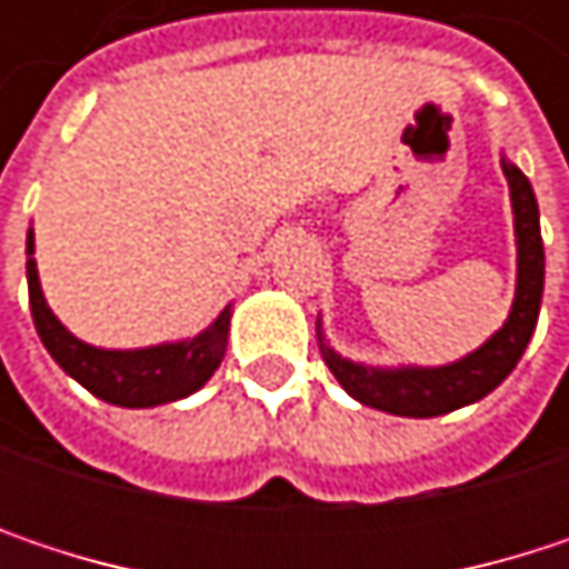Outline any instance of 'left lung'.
<instances>
[{
    "mask_svg": "<svg viewBox=\"0 0 569 569\" xmlns=\"http://www.w3.org/2000/svg\"><path fill=\"white\" fill-rule=\"evenodd\" d=\"M501 171L511 187L513 243H517V286L505 326L491 339H485L475 352L448 366H366L339 356L326 342L322 319H316L319 352L329 372L336 376V382L356 401L401 418H435L481 401L520 362L540 316L543 240H540V210L530 180L508 158H501Z\"/></svg>",
    "mask_w": 569,
    "mask_h": 569,
    "instance_id": "8db88e82",
    "label": "left lung"
}]
</instances>
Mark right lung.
<instances>
[{
    "label": "right lung",
    "mask_w": 569,
    "mask_h": 569,
    "mask_svg": "<svg viewBox=\"0 0 569 569\" xmlns=\"http://www.w3.org/2000/svg\"><path fill=\"white\" fill-rule=\"evenodd\" d=\"M32 253H36V233L29 230L26 277H29V306H32L39 339L58 366L78 386H84L91 396L121 405V408L168 405V401L193 396L197 389H203L207 379L223 362L233 302H227L220 309V316L190 339L144 346V349H101V346L78 339L74 332H68L58 322V316L46 302V292L39 283V267H36Z\"/></svg>",
    "instance_id": "obj_1"
}]
</instances>
